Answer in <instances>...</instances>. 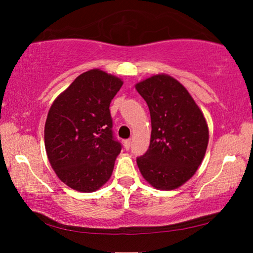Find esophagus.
<instances>
[{
    "instance_id": "1",
    "label": "esophagus",
    "mask_w": 253,
    "mask_h": 253,
    "mask_svg": "<svg viewBox=\"0 0 253 253\" xmlns=\"http://www.w3.org/2000/svg\"><path fill=\"white\" fill-rule=\"evenodd\" d=\"M131 146V140L130 139H126L125 142H124V147H125V149H129Z\"/></svg>"
}]
</instances>
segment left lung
I'll list each match as a JSON object with an SVG mask.
<instances>
[{
  "label": "left lung",
  "instance_id": "left-lung-1",
  "mask_svg": "<svg viewBox=\"0 0 253 253\" xmlns=\"http://www.w3.org/2000/svg\"><path fill=\"white\" fill-rule=\"evenodd\" d=\"M152 121L147 152L137 158L143 177L157 190L182 186L198 170L209 143V127L186 88L173 77L157 74L135 84Z\"/></svg>",
  "mask_w": 253,
  "mask_h": 253
}]
</instances>
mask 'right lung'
I'll use <instances>...</instances> for the list:
<instances>
[{
    "label": "right lung",
    "mask_w": 253,
    "mask_h": 253,
    "mask_svg": "<svg viewBox=\"0 0 253 253\" xmlns=\"http://www.w3.org/2000/svg\"><path fill=\"white\" fill-rule=\"evenodd\" d=\"M123 80L100 69L77 77L51 105L44 126L51 168L72 190L91 193L110 178L122 145L114 139L109 105Z\"/></svg>",
    "instance_id": "1"
}]
</instances>
